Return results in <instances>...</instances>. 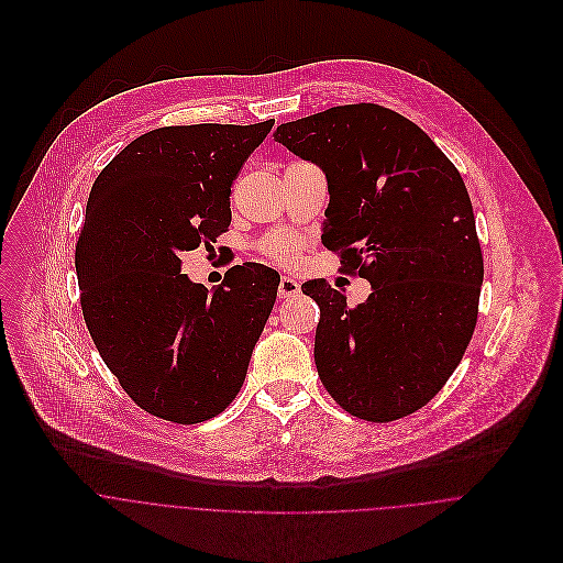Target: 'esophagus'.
<instances>
[{"label": "esophagus", "instance_id": "obj_1", "mask_svg": "<svg viewBox=\"0 0 563 563\" xmlns=\"http://www.w3.org/2000/svg\"><path fill=\"white\" fill-rule=\"evenodd\" d=\"M299 290H301V284H299L297 279H292V277H282L279 288H277V295H279V299H290V297H295Z\"/></svg>", "mask_w": 563, "mask_h": 563}]
</instances>
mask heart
<instances>
[{
	"instance_id": "heart-1",
	"label": "heart",
	"mask_w": 563,
	"mask_h": 563,
	"mask_svg": "<svg viewBox=\"0 0 563 563\" xmlns=\"http://www.w3.org/2000/svg\"><path fill=\"white\" fill-rule=\"evenodd\" d=\"M264 251L268 257H273L277 264L292 266L299 262L301 255V242L290 234H273L264 241Z\"/></svg>"
}]
</instances>
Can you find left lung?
<instances>
[{
  "label": "left lung",
  "mask_w": 563,
  "mask_h": 563,
  "mask_svg": "<svg viewBox=\"0 0 563 563\" xmlns=\"http://www.w3.org/2000/svg\"><path fill=\"white\" fill-rule=\"evenodd\" d=\"M273 136L321 166L322 244L373 288L349 308L324 279L301 286L321 308L322 386L371 422L413 413L449 382L479 314L482 246L460 170L416 123L377 103L335 106Z\"/></svg>",
  "instance_id": "1"
}]
</instances>
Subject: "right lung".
I'll list each match as a JSON object with an SVG mask.
<instances>
[{"label":"right lung","mask_w":563,"mask_h":563,"mask_svg":"<svg viewBox=\"0 0 563 563\" xmlns=\"http://www.w3.org/2000/svg\"><path fill=\"white\" fill-rule=\"evenodd\" d=\"M273 123L152 130L90 188L76 246L81 314L121 388L164 420L203 422L236 399L275 306L279 273L264 264L232 266L210 292L179 260L228 232L232 184Z\"/></svg>","instance_id":"obj_1"}]
</instances>
